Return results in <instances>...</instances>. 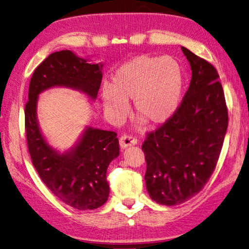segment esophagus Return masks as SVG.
Segmentation results:
<instances>
[{
  "mask_svg": "<svg viewBox=\"0 0 249 249\" xmlns=\"http://www.w3.org/2000/svg\"><path fill=\"white\" fill-rule=\"evenodd\" d=\"M137 142H138L137 138L129 136V135H123V136L120 138V145L122 148H126V147H128V146L136 145Z\"/></svg>",
  "mask_w": 249,
  "mask_h": 249,
  "instance_id": "obj_1",
  "label": "esophagus"
}]
</instances>
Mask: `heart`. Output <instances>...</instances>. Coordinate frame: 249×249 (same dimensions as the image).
<instances>
[{
	"label": "heart",
	"instance_id": "1",
	"mask_svg": "<svg viewBox=\"0 0 249 249\" xmlns=\"http://www.w3.org/2000/svg\"><path fill=\"white\" fill-rule=\"evenodd\" d=\"M183 89L184 70L178 59L141 54L116 70L111 84L102 88V102L107 115L121 121L133 101L136 114L158 125L174 116Z\"/></svg>",
	"mask_w": 249,
	"mask_h": 249
}]
</instances>
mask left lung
<instances>
[{
  "instance_id": "left-lung-1",
  "label": "left lung",
  "mask_w": 249,
  "mask_h": 249,
  "mask_svg": "<svg viewBox=\"0 0 249 249\" xmlns=\"http://www.w3.org/2000/svg\"><path fill=\"white\" fill-rule=\"evenodd\" d=\"M192 78L169 121L146 134V188L162 205L196 196L215 169L229 125L224 91L215 67L182 47Z\"/></svg>"
}]
</instances>
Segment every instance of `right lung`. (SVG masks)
<instances>
[{
    "instance_id": "right-lung-1",
    "label": "right lung",
    "mask_w": 249,
    "mask_h": 249,
    "mask_svg": "<svg viewBox=\"0 0 249 249\" xmlns=\"http://www.w3.org/2000/svg\"><path fill=\"white\" fill-rule=\"evenodd\" d=\"M102 65L88 64L70 50L50 53L34 71L25 105V133L34 167L50 191L78 210H93L107 202V171L120 154L117 134L89 127L70 153L59 155L47 145L36 119L37 98L56 86L79 89L95 99L102 82Z\"/></svg>"
}]
</instances>
